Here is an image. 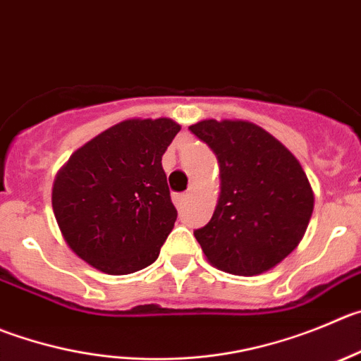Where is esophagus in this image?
<instances>
[{"label":"esophagus","mask_w":361,"mask_h":361,"mask_svg":"<svg viewBox=\"0 0 361 361\" xmlns=\"http://www.w3.org/2000/svg\"><path fill=\"white\" fill-rule=\"evenodd\" d=\"M173 201H174V204H176L178 208H183L185 203L188 201V194H174Z\"/></svg>","instance_id":"34e87169"}]
</instances>
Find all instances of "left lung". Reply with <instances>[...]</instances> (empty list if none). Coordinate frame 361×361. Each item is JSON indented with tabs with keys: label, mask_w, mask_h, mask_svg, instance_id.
<instances>
[{
	"label": "left lung",
	"mask_w": 361,
	"mask_h": 361,
	"mask_svg": "<svg viewBox=\"0 0 361 361\" xmlns=\"http://www.w3.org/2000/svg\"><path fill=\"white\" fill-rule=\"evenodd\" d=\"M188 130L215 153L221 196L194 237L214 267L237 276L269 271L305 235L313 192L294 154L245 121H201Z\"/></svg>",
	"instance_id": "obj_1"
}]
</instances>
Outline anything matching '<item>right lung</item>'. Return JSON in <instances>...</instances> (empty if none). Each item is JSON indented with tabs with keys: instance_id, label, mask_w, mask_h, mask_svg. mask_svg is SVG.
Segmentation results:
<instances>
[{
	"instance_id": "obj_1",
	"label": "right lung",
	"mask_w": 361,
	"mask_h": 361,
	"mask_svg": "<svg viewBox=\"0 0 361 361\" xmlns=\"http://www.w3.org/2000/svg\"><path fill=\"white\" fill-rule=\"evenodd\" d=\"M178 131L171 119H130L69 158L51 201L63 238L82 260L116 276L157 260L178 217L161 167Z\"/></svg>"
}]
</instances>
